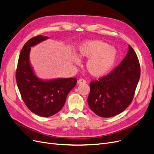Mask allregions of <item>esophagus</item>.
<instances>
[{
	"label": "esophagus",
	"mask_w": 154,
	"mask_h": 154,
	"mask_svg": "<svg viewBox=\"0 0 154 154\" xmlns=\"http://www.w3.org/2000/svg\"><path fill=\"white\" fill-rule=\"evenodd\" d=\"M77 82H78L79 84H85V83H86V81L85 80V79H79V80Z\"/></svg>",
	"instance_id": "esophagus-1"
}]
</instances>
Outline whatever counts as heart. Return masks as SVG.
<instances>
[{"mask_svg":"<svg viewBox=\"0 0 154 154\" xmlns=\"http://www.w3.org/2000/svg\"><path fill=\"white\" fill-rule=\"evenodd\" d=\"M79 56L89 59L86 63L88 73L94 77H102L111 70L115 64L117 52L113 47L100 40L88 41L83 43L79 48ZM75 62L79 59L75 58Z\"/></svg>","mask_w":154,"mask_h":154,"instance_id":"b5f03b06","label":"heart"}]
</instances>
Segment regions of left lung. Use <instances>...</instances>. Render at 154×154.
Wrapping results in <instances>:
<instances>
[{
	"mask_svg": "<svg viewBox=\"0 0 154 154\" xmlns=\"http://www.w3.org/2000/svg\"><path fill=\"white\" fill-rule=\"evenodd\" d=\"M140 64L135 51H128L121 63L107 75L90 83L88 105L97 115L115 116L130 105L140 78Z\"/></svg>",
	"mask_w": 154,
	"mask_h": 154,
	"instance_id": "left-lung-1",
	"label": "left lung"
}]
</instances>
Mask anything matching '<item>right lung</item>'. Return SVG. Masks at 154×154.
Returning <instances> with one entry per match:
<instances>
[{"instance_id":"obj_1","label":"right lung","mask_w":154,"mask_h":154,"mask_svg":"<svg viewBox=\"0 0 154 154\" xmlns=\"http://www.w3.org/2000/svg\"><path fill=\"white\" fill-rule=\"evenodd\" d=\"M47 39V36L38 35L25 43L16 70V81L23 101L31 112L43 117L51 116L61 109L77 82L76 78L45 81L34 75L29 58L31 47Z\"/></svg>"}]
</instances>
